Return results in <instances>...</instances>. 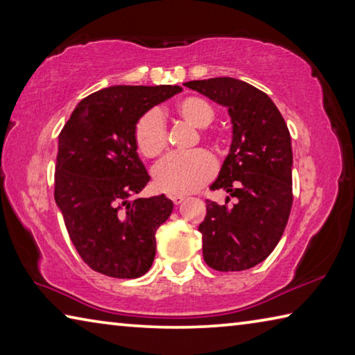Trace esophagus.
Masks as SVG:
<instances>
[{
	"label": "esophagus",
	"instance_id": "esophagus-1",
	"mask_svg": "<svg viewBox=\"0 0 355 355\" xmlns=\"http://www.w3.org/2000/svg\"><path fill=\"white\" fill-rule=\"evenodd\" d=\"M172 202H173V205L178 207V205H182V203L184 202V197L183 196H172Z\"/></svg>",
	"mask_w": 355,
	"mask_h": 355
}]
</instances>
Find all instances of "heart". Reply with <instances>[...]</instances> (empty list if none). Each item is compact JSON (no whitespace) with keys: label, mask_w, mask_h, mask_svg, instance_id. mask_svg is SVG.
<instances>
[{"label":"heart","mask_w":355,"mask_h":355,"mask_svg":"<svg viewBox=\"0 0 355 355\" xmlns=\"http://www.w3.org/2000/svg\"><path fill=\"white\" fill-rule=\"evenodd\" d=\"M175 112L196 128H207L214 122L216 111L208 100L202 97H184L175 105ZM207 141L214 139L202 133ZM135 142L146 158H156L167 147L166 122L158 107L144 112L136 122ZM216 172L213 156L205 150H194L191 153H173L159 161L153 169L156 188L171 196L191 194L208 183Z\"/></svg>","instance_id":"heart-1"}]
</instances>
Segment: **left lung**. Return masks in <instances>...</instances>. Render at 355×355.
<instances>
[{"mask_svg":"<svg viewBox=\"0 0 355 355\" xmlns=\"http://www.w3.org/2000/svg\"><path fill=\"white\" fill-rule=\"evenodd\" d=\"M228 107L230 153L209 189L228 192L225 205L207 200L199 225L203 260L216 271H244L261 263L280 241L293 205L290 131L274 101L235 78L184 83ZM236 199L227 205L230 197Z\"/></svg>","mask_w":355,"mask_h":355,"instance_id":"left-lung-1","label":"left lung"}]
</instances>
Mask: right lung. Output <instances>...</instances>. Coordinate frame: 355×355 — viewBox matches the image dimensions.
Listing matches in <instances>:
<instances>
[{"label":"right lung","instance_id":"1","mask_svg":"<svg viewBox=\"0 0 355 355\" xmlns=\"http://www.w3.org/2000/svg\"><path fill=\"white\" fill-rule=\"evenodd\" d=\"M180 86H111L81 100L59 133L55 200L83 261L100 274L136 279L152 266L155 233L173 203L164 194L133 199L148 173L136 152L144 112Z\"/></svg>","mask_w":355,"mask_h":355}]
</instances>
